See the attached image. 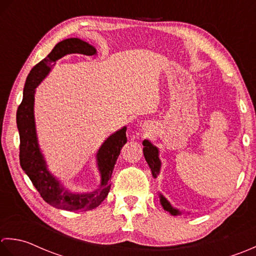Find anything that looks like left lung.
<instances>
[{
  "label": "left lung",
  "instance_id": "obj_1",
  "mask_svg": "<svg viewBox=\"0 0 256 256\" xmlns=\"http://www.w3.org/2000/svg\"><path fill=\"white\" fill-rule=\"evenodd\" d=\"M144 159L147 161L149 168L151 169V174L152 176L156 179L160 174V168H161V160L159 158V149L151 144L149 140H144ZM159 199L160 203L166 211H168L171 216H180L181 212L171 206V203L166 199V198L159 194Z\"/></svg>",
  "mask_w": 256,
  "mask_h": 256
}]
</instances>
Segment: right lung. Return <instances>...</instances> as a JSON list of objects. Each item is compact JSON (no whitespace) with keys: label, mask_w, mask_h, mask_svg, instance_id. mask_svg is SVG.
<instances>
[{"label":"right lung","mask_w":256,"mask_h":256,"mask_svg":"<svg viewBox=\"0 0 256 256\" xmlns=\"http://www.w3.org/2000/svg\"><path fill=\"white\" fill-rule=\"evenodd\" d=\"M68 54L92 56L97 54L96 48L80 38H67L55 45L50 53L35 65L26 78L23 100L16 112V124L20 134V164L32 181L36 190L45 202L56 208L67 211H90L97 208L106 199L110 190V179L122 146L127 142L124 126L104 142L96 154L100 184L92 192H74L62 186V182L48 170L42 154L34 117L35 90L48 75L56 60Z\"/></svg>","instance_id":"add662e5"}]
</instances>
